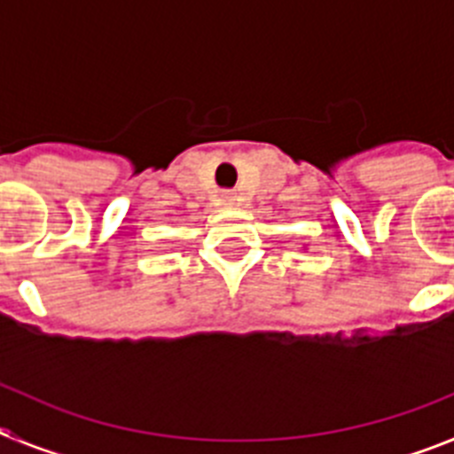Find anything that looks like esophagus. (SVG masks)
I'll return each mask as SVG.
<instances>
[{
	"instance_id": "34e87169",
	"label": "esophagus",
	"mask_w": 454,
	"mask_h": 454,
	"mask_svg": "<svg viewBox=\"0 0 454 454\" xmlns=\"http://www.w3.org/2000/svg\"><path fill=\"white\" fill-rule=\"evenodd\" d=\"M220 200H223L224 204H231V202H234V200H236V195H234V192L227 191V192H223V195H220Z\"/></svg>"
}]
</instances>
